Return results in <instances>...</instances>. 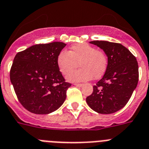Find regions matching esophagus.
Wrapping results in <instances>:
<instances>
[{"label":"esophagus","instance_id":"1","mask_svg":"<svg viewBox=\"0 0 149 149\" xmlns=\"http://www.w3.org/2000/svg\"><path fill=\"white\" fill-rule=\"evenodd\" d=\"M74 85H76V86H77V87H81V86H83V84H79V83H75Z\"/></svg>","mask_w":149,"mask_h":149}]
</instances>
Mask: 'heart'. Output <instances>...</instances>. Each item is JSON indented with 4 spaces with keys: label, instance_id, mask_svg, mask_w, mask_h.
I'll return each instance as SVG.
<instances>
[{
    "label": "heart",
    "instance_id": "heart-1",
    "mask_svg": "<svg viewBox=\"0 0 149 149\" xmlns=\"http://www.w3.org/2000/svg\"><path fill=\"white\" fill-rule=\"evenodd\" d=\"M79 64L81 68L69 75L68 79L73 81H88L93 78L98 79L108 68V56L103 50L83 43L73 45L69 52L61 51L57 57L58 69L65 76L74 71Z\"/></svg>",
    "mask_w": 149,
    "mask_h": 149
}]
</instances>
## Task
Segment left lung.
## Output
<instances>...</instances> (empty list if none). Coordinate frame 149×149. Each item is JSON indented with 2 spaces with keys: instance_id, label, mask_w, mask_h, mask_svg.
Here are the masks:
<instances>
[{
  "instance_id": "obj_1",
  "label": "left lung",
  "mask_w": 149,
  "mask_h": 149,
  "mask_svg": "<svg viewBox=\"0 0 149 149\" xmlns=\"http://www.w3.org/2000/svg\"><path fill=\"white\" fill-rule=\"evenodd\" d=\"M90 43L103 49L108 56V65L86 102L91 109L99 113H115L127 104L136 88L139 79L137 61L121 44L106 41Z\"/></svg>"
}]
</instances>
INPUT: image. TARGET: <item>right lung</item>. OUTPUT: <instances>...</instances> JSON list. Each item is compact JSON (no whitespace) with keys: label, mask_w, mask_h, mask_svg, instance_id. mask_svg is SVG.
Masks as SVG:
<instances>
[{"label":"right lung","mask_w":149,"mask_h":149,"mask_svg":"<svg viewBox=\"0 0 149 149\" xmlns=\"http://www.w3.org/2000/svg\"><path fill=\"white\" fill-rule=\"evenodd\" d=\"M63 42L39 44L18 52L10 69V81L22 106L36 114H47L64 103L71 84L65 81L57 57Z\"/></svg>","instance_id":"obj_1"}]
</instances>
